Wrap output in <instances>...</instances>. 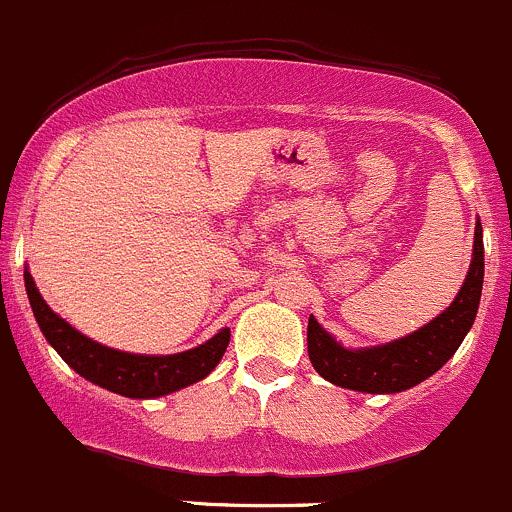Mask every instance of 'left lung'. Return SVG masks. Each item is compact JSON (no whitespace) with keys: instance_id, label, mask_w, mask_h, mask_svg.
Wrapping results in <instances>:
<instances>
[{"instance_id":"1","label":"left lung","mask_w":512,"mask_h":512,"mask_svg":"<svg viewBox=\"0 0 512 512\" xmlns=\"http://www.w3.org/2000/svg\"><path fill=\"white\" fill-rule=\"evenodd\" d=\"M483 288V229L476 224L473 261L461 291L439 318L416 333L394 340L389 345L367 350H345L320 328L318 320H308V357L315 372L337 387L370 394H394L424 382L449 362L458 350L473 320Z\"/></svg>"}]
</instances>
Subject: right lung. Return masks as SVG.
I'll return each mask as SVG.
<instances>
[{"instance_id": "obj_1", "label": "right lung", "mask_w": 512, "mask_h": 512, "mask_svg": "<svg viewBox=\"0 0 512 512\" xmlns=\"http://www.w3.org/2000/svg\"><path fill=\"white\" fill-rule=\"evenodd\" d=\"M24 283L36 323H39L49 345L63 357V362L73 367L81 377H86L88 382L110 389L115 394H123V397L155 399L189 387V384L207 377L219 365L221 355L229 345V330L224 328L204 345L187 352H177V355H130V352L103 347L93 342L91 337L78 333L76 328H71L66 320L59 318L46 305V300L36 291L29 271H24Z\"/></svg>"}]
</instances>
